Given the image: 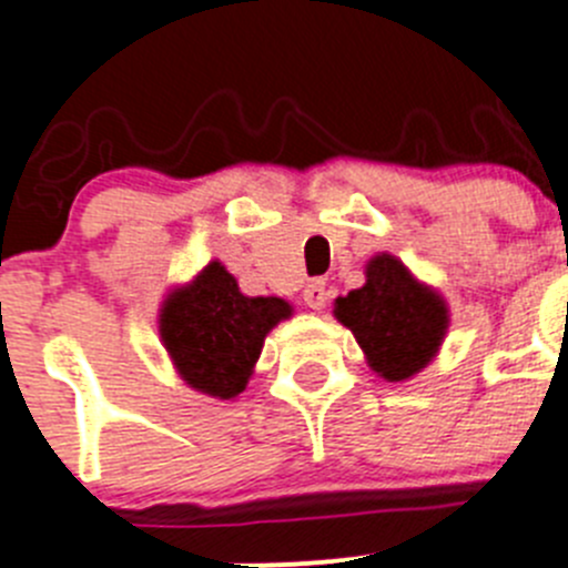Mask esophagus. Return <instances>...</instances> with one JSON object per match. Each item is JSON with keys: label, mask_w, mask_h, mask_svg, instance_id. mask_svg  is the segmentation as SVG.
<instances>
[{"label": "esophagus", "mask_w": 568, "mask_h": 568, "mask_svg": "<svg viewBox=\"0 0 568 568\" xmlns=\"http://www.w3.org/2000/svg\"><path fill=\"white\" fill-rule=\"evenodd\" d=\"M326 298H329V290H326V281H312L304 287V304L310 310H324Z\"/></svg>", "instance_id": "esophagus-1"}]
</instances>
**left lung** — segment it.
<instances>
[{
    "instance_id": "1",
    "label": "left lung",
    "mask_w": 568,
    "mask_h": 568,
    "mask_svg": "<svg viewBox=\"0 0 568 568\" xmlns=\"http://www.w3.org/2000/svg\"><path fill=\"white\" fill-rule=\"evenodd\" d=\"M332 315L355 335L368 368L386 383H405L439 355L450 310L439 290L416 278L397 256L366 262V284L337 295Z\"/></svg>"
}]
</instances>
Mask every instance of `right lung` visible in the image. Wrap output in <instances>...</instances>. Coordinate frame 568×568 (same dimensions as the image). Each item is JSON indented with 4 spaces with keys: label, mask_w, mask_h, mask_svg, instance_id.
I'll use <instances>...</instances> for the list:
<instances>
[{
    "label": "right lung",
    "mask_w": 568,
    "mask_h": 568,
    "mask_svg": "<svg viewBox=\"0 0 568 568\" xmlns=\"http://www.w3.org/2000/svg\"><path fill=\"white\" fill-rule=\"evenodd\" d=\"M290 315V301L244 295L225 264L213 258L165 293L158 329L185 386L213 399H236L253 377L264 337Z\"/></svg>",
    "instance_id": "right-lung-1"
}]
</instances>
